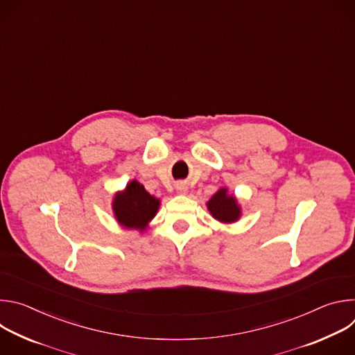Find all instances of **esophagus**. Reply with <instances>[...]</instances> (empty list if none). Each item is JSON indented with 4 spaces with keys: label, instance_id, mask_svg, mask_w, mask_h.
I'll list each match as a JSON object with an SVG mask.
<instances>
[{
    "label": "esophagus",
    "instance_id": "34e87169",
    "mask_svg": "<svg viewBox=\"0 0 355 355\" xmlns=\"http://www.w3.org/2000/svg\"><path fill=\"white\" fill-rule=\"evenodd\" d=\"M177 191L180 192V193H185L187 192V185L185 184H182V182H180V184H177Z\"/></svg>",
    "mask_w": 355,
    "mask_h": 355
}]
</instances>
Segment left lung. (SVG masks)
<instances>
[{
  "mask_svg": "<svg viewBox=\"0 0 355 355\" xmlns=\"http://www.w3.org/2000/svg\"><path fill=\"white\" fill-rule=\"evenodd\" d=\"M208 209L212 216L220 222L230 223L239 219L240 208L236 202V198L227 195V189H219L208 202Z\"/></svg>",
  "mask_w": 355,
  "mask_h": 355,
  "instance_id": "obj_1",
  "label": "left lung"
}]
</instances>
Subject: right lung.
I'll list each match as a JSON object with an SVG mask.
<instances>
[{"label": "right lung", "mask_w": 355, "mask_h": 355, "mask_svg": "<svg viewBox=\"0 0 355 355\" xmlns=\"http://www.w3.org/2000/svg\"><path fill=\"white\" fill-rule=\"evenodd\" d=\"M160 200L151 196L141 184L132 181L126 189L114 199V214L118 222L129 229L143 230L155 218Z\"/></svg>", "instance_id": "add662e5"}]
</instances>
